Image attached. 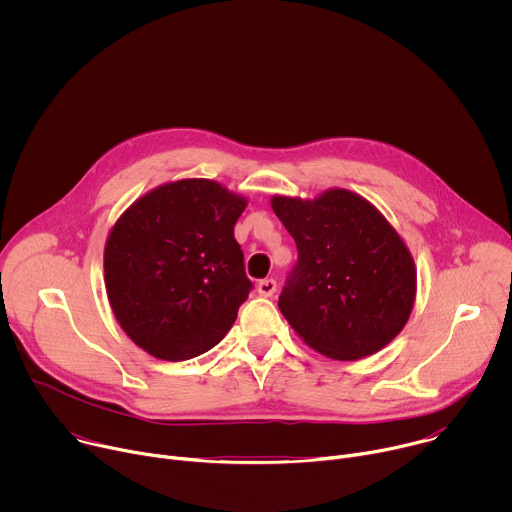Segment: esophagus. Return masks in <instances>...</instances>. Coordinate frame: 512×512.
Instances as JSON below:
<instances>
[{"label": "esophagus", "mask_w": 512, "mask_h": 512, "mask_svg": "<svg viewBox=\"0 0 512 512\" xmlns=\"http://www.w3.org/2000/svg\"><path fill=\"white\" fill-rule=\"evenodd\" d=\"M275 289H277L275 279H261L257 283V291H259V296H263V298H271L275 294Z\"/></svg>", "instance_id": "obj_1"}]
</instances>
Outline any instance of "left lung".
Segmentation results:
<instances>
[{"label": "left lung", "instance_id": "left-lung-1", "mask_svg": "<svg viewBox=\"0 0 512 512\" xmlns=\"http://www.w3.org/2000/svg\"><path fill=\"white\" fill-rule=\"evenodd\" d=\"M271 208L298 245L277 304L289 326L334 360L385 348L407 324L417 289L413 257L387 218L344 188L312 200L275 194Z\"/></svg>", "mask_w": 512, "mask_h": 512}]
</instances>
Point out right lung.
Masks as SVG:
<instances>
[{
    "label": "right lung",
    "mask_w": 512,
    "mask_h": 512,
    "mask_svg": "<svg viewBox=\"0 0 512 512\" xmlns=\"http://www.w3.org/2000/svg\"><path fill=\"white\" fill-rule=\"evenodd\" d=\"M247 198L206 178L162 184L113 225L103 267L123 332L156 358L178 362L221 342L253 283L235 223Z\"/></svg>",
    "instance_id": "obj_1"
}]
</instances>
